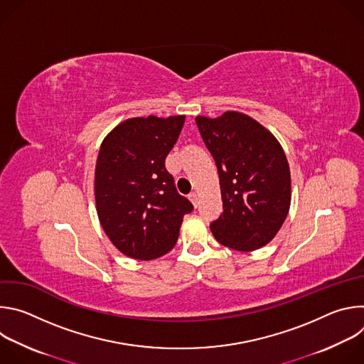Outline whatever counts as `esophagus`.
<instances>
[{"instance_id": "1", "label": "esophagus", "mask_w": 364, "mask_h": 364, "mask_svg": "<svg viewBox=\"0 0 364 364\" xmlns=\"http://www.w3.org/2000/svg\"><path fill=\"white\" fill-rule=\"evenodd\" d=\"M188 198L191 200V203L194 204V207L198 205V194H197V193H190V194H188Z\"/></svg>"}]
</instances>
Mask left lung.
I'll return each instance as SVG.
<instances>
[{"mask_svg": "<svg viewBox=\"0 0 364 364\" xmlns=\"http://www.w3.org/2000/svg\"><path fill=\"white\" fill-rule=\"evenodd\" d=\"M218 166L223 213L210 223L223 246L249 252L269 243L287 219L291 174L285 152L261 124L239 112L196 118Z\"/></svg>", "mask_w": 364, "mask_h": 364, "instance_id": "left-lung-1", "label": "left lung"}]
</instances>
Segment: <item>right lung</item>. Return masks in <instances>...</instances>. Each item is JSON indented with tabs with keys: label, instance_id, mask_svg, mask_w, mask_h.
<instances>
[{
	"label": "right lung",
	"instance_id": "right-lung-1",
	"mask_svg": "<svg viewBox=\"0 0 364 364\" xmlns=\"http://www.w3.org/2000/svg\"><path fill=\"white\" fill-rule=\"evenodd\" d=\"M186 117L131 118L103 139L95 170L100 225L111 242L134 259H155L173 249L183 218L193 212L178 194L166 159Z\"/></svg>",
	"mask_w": 364,
	"mask_h": 364
}]
</instances>
